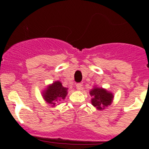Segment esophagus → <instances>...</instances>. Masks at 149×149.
Returning <instances> with one entry per match:
<instances>
[{"mask_svg": "<svg viewBox=\"0 0 149 149\" xmlns=\"http://www.w3.org/2000/svg\"><path fill=\"white\" fill-rule=\"evenodd\" d=\"M76 88H77V89H78V90H81V89H82V84H77V85H76Z\"/></svg>", "mask_w": 149, "mask_h": 149, "instance_id": "esophagus-1", "label": "esophagus"}]
</instances>
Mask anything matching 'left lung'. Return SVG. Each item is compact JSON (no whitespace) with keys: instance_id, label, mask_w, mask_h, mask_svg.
I'll use <instances>...</instances> for the list:
<instances>
[{"instance_id":"1","label":"left lung","mask_w":149,"mask_h":149,"mask_svg":"<svg viewBox=\"0 0 149 149\" xmlns=\"http://www.w3.org/2000/svg\"><path fill=\"white\" fill-rule=\"evenodd\" d=\"M92 104L98 110H103L105 107H107L111 104L113 95L111 93H109L106 89L102 88H95L90 91Z\"/></svg>"}]
</instances>
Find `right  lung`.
<instances>
[{
	"instance_id": "right-lung-1",
	"label": "right lung",
	"mask_w": 149,
	"mask_h": 149,
	"mask_svg": "<svg viewBox=\"0 0 149 149\" xmlns=\"http://www.w3.org/2000/svg\"><path fill=\"white\" fill-rule=\"evenodd\" d=\"M66 95V88L63 87L60 81H56L47 88L43 93V97L45 101L54 106L62 99H64Z\"/></svg>"
}]
</instances>
